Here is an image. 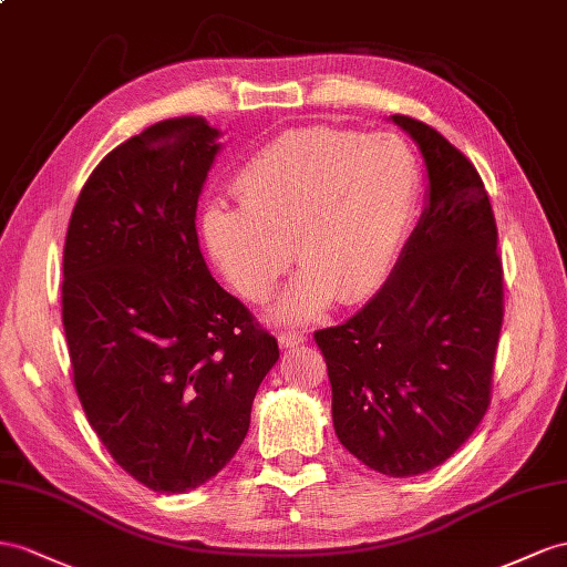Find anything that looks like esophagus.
Here are the masks:
<instances>
[{
  "label": "esophagus",
  "mask_w": 567,
  "mask_h": 567,
  "mask_svg": "<svg viewBox=\"0 0 567 567\" xmlns=\"http://www.w3.org/2000/svg\"><path fill=\"white\" fill-rule=\"evenodd\" d=\"M278 342H280L282 350H289V347H297V344L307 342V336H303V332H297V330H287V332H280Z\"/></svg>",
  "instance_id": "1"
}]
</instances>
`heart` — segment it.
I'll return each mask as SVG.
<instances>
[{"instance_id": "heart-1", "label": "heart", "mask_w": 567, "mask_h": 567, "mask_svg": "<svg viewBox=\"0 0 567 567\" xmlns=\"http://www.w3.org/2000/svg\"><path fill=\"white\" fill-rule=\"evenodd\" d=\"M416 186L414 153L398 136L299 128L244 165L235 184L241 206H210L203 239L231 287L254 303L272 297L297 256L303 272L272 316L309 321L336 295L350 303L385 278L412 225Z\"/></svg>"}]
</instances>
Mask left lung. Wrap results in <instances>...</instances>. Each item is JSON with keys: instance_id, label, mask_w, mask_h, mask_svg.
Returning <instances> with one entry per match:
<instances>
[{"instance_id": "left-lung-1", "label": "left lung", "mask_w": 567, "mask_h": 567, "mask_svg": "<svg viewBox=\"0 0 567 567\" xmlns=\"http://www.w3.org/2000/svg\"><path fill=\"white\" fill-rule=\"evenodd\" d=\"M426 165V208L364 309L316 332L340 443L385 476L439 467L491 402L503 266L474 165L429 124L393 114Z\"/></svg>"}]
</instances>
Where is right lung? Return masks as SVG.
Listing matches in <instances>:
<instances>
[{
    "instance_id": "obj_1",
    "label": "right lung",
    "mask_w": 567,
    "mask_h": 567,
    "mask_svg": "<svg viewBox=\"0 0 567 567\" xmlns=\"http://www.w3.org/2000/svg\"><path fill=\"white\" fill-rule=\"evenodd\" d=\"M217 138L206 120L179 117L124 141L66 229L62 323L79 400L114 462L157 493L198 488L235 457L280 359L200 254Z\"/></svg>"
}]
</instances>
